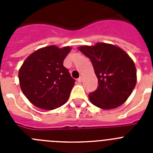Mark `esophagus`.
<instances>
[{"instance_id":"34e87169","label":"esophagus","mask_w":153,"mask_h":153,"mask_svg":"<svg viewBox=\"0 0 153 153\" xmlns=\"http://www.w3.org/2000/svg\"><path fill=\"white\" fill-rule=\"evenodd\" d=\"M82 80H83V77H82V76H79V77L77 79V81L80 83V82H82Z\"/></svg>"}]
</instances>
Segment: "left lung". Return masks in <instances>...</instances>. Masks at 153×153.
I'll return each instance as SVG.
<instances>
[{"label": "left lung", "instance_id": "left-lung-1", "mask_svg": "<svg viewBox=\"0 0 153 153\" xmlns=\"http://www.w3.org/2000/svg\"><path fill=\"white\" fill-rule=\"evenodd\" d=\"M79 50L90 59L98 79L97 89L89 94L90 102L102 109L121 106L136 83V69L130 56L117 46L105 43L81 46Z\"/></svg>", "mask_w": 153, "mask_h": 153}]
</instances>
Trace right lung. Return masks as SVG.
Segmentation results:
<instances>
[{
  "instance_id": "add662e5",
  "label": "right lung",
  "mask_w": 153,
  "mask_h": 153,
  "mask_svg": "<svg viewBox=\"0 0 153 153\" xmlns=\"http://www.w3.org/2000/svg\"><path fill=\"white\" fill-rule=\"evenodd\" d=\"M71 48L51 45L31 53L19 70V82L28 100L36 107L54 109L66 103L75 79L63 66Z\"/></svg>"
}]
</instances>
